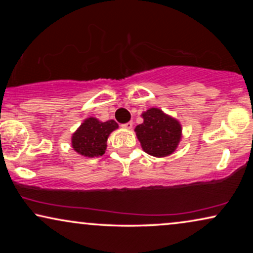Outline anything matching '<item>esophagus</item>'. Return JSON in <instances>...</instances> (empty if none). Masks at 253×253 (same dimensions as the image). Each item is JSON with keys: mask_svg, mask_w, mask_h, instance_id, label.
Instances as JSON below:
<instances>
[{"mask_svg": "<svg viewBox=\"0 0 253 253\" xmlns=\"http://www.w3.org/2000/svg\"><path fill=\"white\" fill-rule=\"evenodd\" d=\"M122 127H123V129H126V130L132 129V122H127L126 124H122Z\"/></svg>", "mask_w": 253, "mask_h": 253, "instance_id": "1", "label": "esophagus"}]
</instances>
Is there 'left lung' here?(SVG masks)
Instances as JSON below:
<instances>
[{"mask_svg": "<svg viewBox=\"0 0 253 253\" xmlns=\"http://www.w3.org/2000/svg\"><path fill=\"white\" fill-rule=\"evenodd\" d=\"M141 117L144 122L134 127V132L145 153L155 158L174 153L182 139L179 121L155 107L144 112Z\"/></svg>", "mask_w": 253, "mask_h": 253, "instance_id": "obj_1", "label": "left lung"}]
</instances>
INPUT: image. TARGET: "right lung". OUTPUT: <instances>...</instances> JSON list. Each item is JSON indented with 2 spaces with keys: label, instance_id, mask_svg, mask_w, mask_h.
Masks as SVG:
<instances>
[{
  "label": "right lung",
  "instance_id": "obj_1",
  "mask_svg": "<svg viewBox=\"0 0 253 253\" xmlns=\"http://www.w3.org/2000/svg\"><path fill=\"white\" fill-rule=\"evenodd\" d=\"M116 129L119 124L114 120L102 122L96 117H87L72 133L71 146L83 157H101L106 152L109 134Z\"/></svg>",
  "mask_w": 253,
  "mask_h": 253
}]
</instances>
